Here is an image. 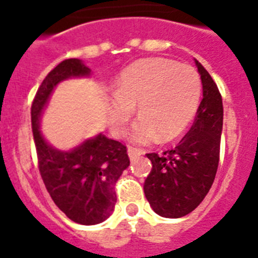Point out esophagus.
Listing matches in <instances>:
<instances>
[{
  "instance_id": "obj_1",
  "label": "esophagus",
  "mask_w": 258,
  "mask_h": 258,
  "mask_svg": "<svg viewBox=\"0 0 258 258\" xmlns=\"http://www.w3.org/2000/svg\"><path fill=\"white\" fill-rule=\"evenodd\" d=\"M127 154H129V157H131V160H134V159H137V157H140L141 155H143L145 152L142 151V150L140 149H134V147H129V150H127Z\"/></svg>"
}]
</instances>
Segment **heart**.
Instances as JSON below:
<instances>
[{"instance_id": "obj_1", "label": "heart", "mask_w": 258, "mask_h": 258, "mask_svg": "<svg viewBox=\"0 0 258 258\" xmlns=\"http://www.w3.org/2000/svg\"><path fill=\"white\" fill-rule=\"evenodd\" d=\"M202 97V80L187 64L163 58L143 59L127 67L109 103V125L115 136H124L138 108L132 141L150 143L159 137L168 142L181 136L195 117Z\"/></svg>"}]
</instances>
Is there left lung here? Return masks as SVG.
Here are the masks:
<instances>
[{"mask_svg":"<svg viewBox=\"0 0 258 258\" xmlns=\"http://www.w3.org/2000/svg\"><path fill=\"white\" fill-rule=\"evenodd\" d=\"M203 99L187 134L174 149L147 154L152 169L143 190L155 213L179 218L191 213L213 184L220 161L222 97L208 71L197 60Z\"/></svg>","mask_w":258,"mask_h":258,"instance_id":"8db88e82","label":"left lung"}]
</instances>
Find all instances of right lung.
Segmentation results:
<instances>
[{
    "mask_svg": "<svg viewBox=\"0 0 258 258\" xmlns=\"http://www.w3.org/2000/svg\"><path fill=\"white\" fill-rule=\"evenodd\" d=\"M89 68L79 59L60 61L41 83L31 106V121L41 178L52 202L80 225L101 223L116 204L115 184L131 160L126 146L99 134L74 151L50 147L38 132V118L52 89L61 80L84 76Z\"/></svg>",
    "mask_w": 258,
    "mask_h": 258,
    "instance_id": "obj_1",
    "label": "right lung"
}]
</instances>
